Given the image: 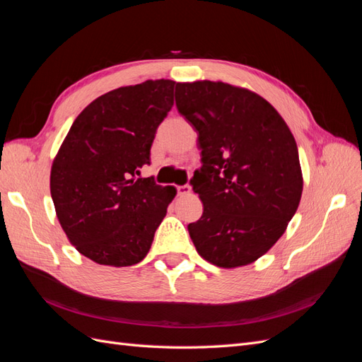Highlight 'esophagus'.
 <instances>
[{
	"label": "esophagus",
	"instance_id": "34e87169",
	"mask_svg": "<svg viewBox=\"0 0 362 362\" xmlns=\"http://www.w3.org/2000/svg\"><path fill=\"white\" fill-rule=\"evenodd\" d=\"M177 192H178L180 196H184V194H189L192 192V187H190V185H187V184H185V185H178Z\"/></svg>",
	"mask_w": 362,
	"mask_h": 362
}]
</instances>
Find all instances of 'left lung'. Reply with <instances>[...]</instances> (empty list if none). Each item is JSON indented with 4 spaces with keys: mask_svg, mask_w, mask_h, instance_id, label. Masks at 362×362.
Here are the masks:
<instances>
[{
    "mask_svg": "<svg viewBox=\"0 0 362 362\" xmlns=\"http://www.w3.org/2000/svg\"><path fill=\"white\" fill-rule=\"evenodd\" d=\"M178 112L198 131L202 168L190 184L204 213L198 254L223 269L257 261L286 233L303 178L296 140L264 98L222 81L177 83Z\"/></svg>",
    "mask_w": 362,
    "mask_h": 362,
    "instance_id": "1",
    "label": "left lung"
}]
</instances>
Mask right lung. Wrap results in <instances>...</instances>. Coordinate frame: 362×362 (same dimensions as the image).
Listing matches in <instances>:
<instances>
[{
  "instance_id": "add662e5",
  "label": "right lung",
  "mask_w": 362,
  "mask_h": 362,
  "mask_svg": "<svg viewBox=\"0 0 362 362\" xmlns=\"http://www.w3.org/2000/svg\"><path fill=\"white\" fill-rule=\"evenodd\" d=\"M172 80H148L96 98L76 116L52 161L51 198L69 242L103 266L127 267L151 249L177 194L140 178L156 131L173 105Z\"/></svg>"
}]
</instances>
